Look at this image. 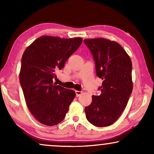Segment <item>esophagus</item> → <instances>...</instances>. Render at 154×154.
Returning <instances> with one entry per match:
<instances>
[{
	"mask_svg": "<svg viewBox=\"0 0 154 154\" xmlns=\"http://www.w3.org/2000/svg\"><path fill=\"white\" fill-rule=\"evenodd\" d=\"M75 94H76V97H79L82 94V91H79V90H75Z\"/></svg>",
	"mask_w": 154,
	"mask_h": 154,
	"instance_id": "esophagus-1",
	"label": "esophagus"
}]
</instances>
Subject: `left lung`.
Instances as JSON below:
<instances>
[{"instance_id":"obj_1","label":"left lung","mask_w":154,"mask_h":154,"mask_svg":"<svg viewBox=\"0 0 154 154\" xmlns=\"http://www.w3.org/2000/svg\"><path fill=\"white\" fill-rule=\"evenodd\" d=\"M95 63L96 74L103 80L100 95H92L85 108L87 120L97 127H106L121 116L132 91V62L125 50L115 41L85 39Z\"/></svg>"}]
</instances>
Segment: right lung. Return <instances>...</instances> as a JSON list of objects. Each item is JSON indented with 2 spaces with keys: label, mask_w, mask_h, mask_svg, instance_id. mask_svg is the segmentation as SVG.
Segmentation results:
<instances>
[{
  "label": "right lung",
  "mask_w": 154,
  "mask_h": 154,
  "mask_svg": "<svg viewBox=\"0 0 154 154\" xmlns=\"http://www.w3.org/2000/svg\"><path fill=\"white\" fill-rule=\"evenodd\" d=\"M83 39L44 35L25 50L20 82L27 106L38 121L45 125L60 123L75 96L72 90L53 83L55 71L62 69Z\"/></svg>",
  "instance_id": "right-lung-1"
}]
</instances>
